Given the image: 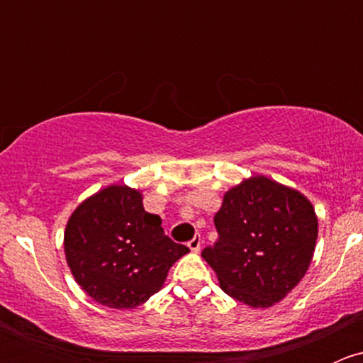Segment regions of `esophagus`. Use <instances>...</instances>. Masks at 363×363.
I'll return each mask as SVG.
<instances>
[{
  "instance_id": "1",
  "label": "esophagus",
  "mask_w": 363,
  "mask_h": 363,
  "mask_svg": "<svg viewBox=\"0 0 363 363\" xmlns=\"http://www.w3.org/2000/svg\"><path fill=\"white\" fill-rule=\"evenodd\" d=\"M200 246H202V239H200V235H195L191 240L188 242V247L193 252H199L200 251Z\"/></svg>"
}]
</instances>
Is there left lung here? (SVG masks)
<instances>
[{
  "label": "left lung",
  "mask_w": 363,
  "mask_h": 363,
  "mask_svg": "<svg viewBox=\"0 0 363 363\" xmlns=\"http://www.w3.org/2000/svg\"><path fill=\"white\" fill-rule=\"evenodd\" d=\"M218 242L202 256L225 294L250 307L283 300L306 276L318 239L313 203L300 191L252 175L223 196Z\"/></svg>",
  "instance_id": "left-lung-1"
}]
</instances>
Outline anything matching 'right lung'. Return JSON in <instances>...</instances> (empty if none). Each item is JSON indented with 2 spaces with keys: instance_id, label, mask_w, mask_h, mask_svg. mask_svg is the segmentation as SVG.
Listing matches in <instances>:
<instances>
[{
  "instance_id": "1",
  "label": "right lung",
  "mask_w": 363,
  "mask_h": 363,
  "mask_svg": "<svg viewBox=\"0 0 363 363\" xmlns=\"http://www.w3.org/2000/svg\"><path fill=\"white\" fill-rule=\"evenodd\" d=\"M189 250L164 235L142 193L112 184L69 216L65 255L77 284L111 309H135L161 290L170 267Z\"/></svg>"
}]
</instances>
